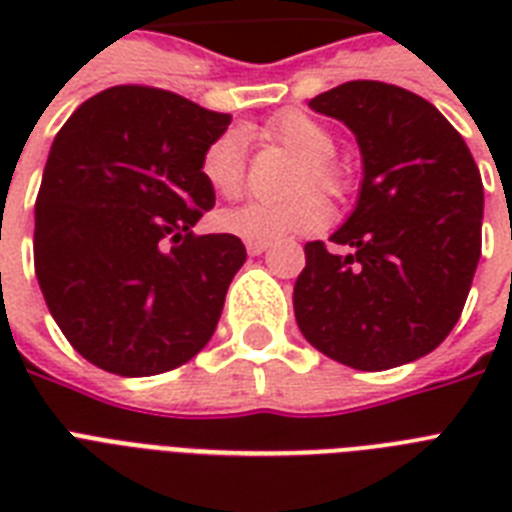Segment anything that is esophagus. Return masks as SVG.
I'll return each mask as SVG.
<instances>
[{
    "instance_id": "34e87169",
    "label": "esophagus",
    "mask_w": 512,
    "mask_h": 512,
    "mask_svg": "<svg viewBox=\"0 0 512 512\" xmlns=\"http://www.w3.org/2000/svg\"><path fill=\"white\" fill-rule=\"evenodd\" d=\"M271 247V241H247V252L249 255H263Z\"/></svg>"
}]
</instances>
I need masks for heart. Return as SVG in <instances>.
I'll list each match as a JSON object with an SVG mask.
<instances>
[{"instance_id": "1", "label": "heart", "mask_w": 512, "mask_h": 512, "mask_svg": "<svg viewBox=\"0 0 512 512\" xmlns=\"http://www.w3.org/2000/svg\"><path fill=\"white\" fill-rule=\"evenodd\" d=\"M268 138L303 159L292 183V191L297 193L281 201L252 199L223 209L217 215V225L247 241H276L295 233L321 231L329 220V207L312 188L337 199L350 185L348 170L332 159L337 151L335 135L319 119L303 111H287L268 124ZM199 172L217 196L236 199L247 183V151L241 132L225 130L209 140V146L201 151Z\"/></svg>"}]
</instances>
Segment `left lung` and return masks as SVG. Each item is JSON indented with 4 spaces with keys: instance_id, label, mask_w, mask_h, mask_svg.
Masks as SVG:
<instances>
[{
    "instance_id": "obj_1",
    "label": "left lung",
    "mask_w": 512,
    "mask_h": 512,
    "mask_svg": "<svg viewBox=\"0 0 512 512\" xmlns=\"http://www.w3.org/2000/svg\"><path fill=\"white\" fill-rule=\"evenodd\" d=\"M353 130L364 156L348 223L305 244L295 319L324 356L382 372L436 350L468 300L481 257L484 183L436 106L396 84L356 79L308 103Z\"/></svg>"
}]
</instances>
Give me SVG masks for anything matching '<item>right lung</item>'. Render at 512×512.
Listing matches in <instances>:
<instances>
[{
    "mask_svg": "<svg viewBox=\"0 0 512 512\" xmlns=\"http://www.w3.org/2000/svg\"><path fill=\"white\" fill-rule=\"evenodd\" d=\"M228 124L170 90L119 84L84 100L52 140L34 268L52 319L90 364L151 377L215 332L247 249L193 225L215 207L201 151Z\"/></svg>",
    "mask_w": 512,
    "mask_h": 512,
    "instance_id": "right-lung-1",
    "label": "right lung"
}]
</instances>
